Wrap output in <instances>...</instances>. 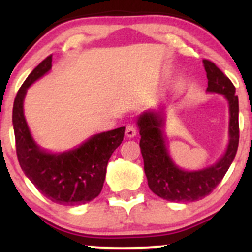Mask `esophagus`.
Here are the masks:
<instances>
[{
	"mask_svg": "<svg viewBox=\"0 0 252 252\" xmlns=\"http://www.w3.org/2000/svg\"><path fill=\"white\" fill-rule=\"evenodd\" d=\"M136 133H138V130H136V128L134 126H130V124H129L126 128V135L128 136V138H134V136H136Z\"/></svg>",
	"mask_w": 252,
	"mask_h": 252,
	"instance_id": "obj_1",
	"label": "esophagus"
}]
</instances>
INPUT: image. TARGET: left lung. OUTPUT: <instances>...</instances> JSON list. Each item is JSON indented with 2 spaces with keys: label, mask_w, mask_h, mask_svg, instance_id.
<instances>
[{
  "label": "left lung",
  "mask_w": 252,
  "mask_h": 252,
  "mask_svg": "<svg viewBox=\"0 0 252 252\" xmlns=\"http://www.w3.org/2000/svg\"><path fill=\"white\" fill-rule=\"evenodd\" d=\"M208 93L220 94L229 103V144L225 154L213 166L200 171H184L174 164L166 146L163 112H144L138 118L140 149L147 184L157 196L172 202L204 199L220 183L234 159L239 145V101L235 86L213 62L204 60Z\"/></svg>",
  "instance_id": "8db88e82"
}]
</instances>
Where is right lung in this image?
<instances>
[{
	"instance_id": "obj_1",
	"label": "right lung",
	"mask_w": 252,
	"mask_h": 252,
	"mask_svg": "<svg viewBox=\"0 0 252 252\" xmlns=\"http://www.w3.org/2000/svg\"><path fill=\"white\" fill-rule=\"evenodd\" d=\"M51 67L52 56H48L25 79L14 98L12 122L18 161L24 174L48 200L65 206L83 205L100 195L108 159L123 141L126 128L96 134L77 149L61 154L42 150L30 134L23 102L28 88Z\"/></svg>"
}]
</instances>
